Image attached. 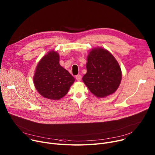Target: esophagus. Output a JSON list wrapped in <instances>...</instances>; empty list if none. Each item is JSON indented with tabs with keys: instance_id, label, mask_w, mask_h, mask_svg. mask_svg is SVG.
<instances>
[{
	"instance_id": "esophagus-1",
	"label": "esophagus",
	"mask_w": 155,
	"mask_h": 155,
	"mask_svg": "<svg viewBox=\"0 0 155 155\" xmlns=\"http://www.w3.org/2000/svg\"><path fill=\"white\" fill-rule=\"evenodd\" d=\"M75 77H76V79H77V80L78 81H80L81 80V77L80 75H76Z\"/></svg>"
}]
</instances>
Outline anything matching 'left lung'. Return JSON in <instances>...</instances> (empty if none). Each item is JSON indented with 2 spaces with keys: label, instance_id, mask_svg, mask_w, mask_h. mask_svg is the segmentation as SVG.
Here are the masks:
<instances>
[{
  "label": "left lung",
  "instance_id": "1",
  "mask_svg": "<svg viewBox=\"0 0 155 155\" xmlns=\"http://www.w3.org/2000/svg\"><path fill=\"white\" fill-rule=\"evenodd\" d=\"M87 72L83 81L90 91L97 97H105L115 93L122 77L120 65L108 50L97 47L87 58Z\"/></svg>",
  "mask_w": 155,
  "mask_h": 155
}]
</instances>
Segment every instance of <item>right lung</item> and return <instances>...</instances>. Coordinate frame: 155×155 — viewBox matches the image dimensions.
Masks as SVG:
<instances>
[{
    "instance_id": "obj_1",
    "label": "right lung",
    "mask_w": 155,
    "mask_h": 155,
    "mask_svg": "<svg viewBox=\"0 0 155 155\" xmlns=\"http://www.w3.org/2000/svg\"><path fill=\"white\" fill-rule=\"evenodd\" d=\"M37 91L43 97L59 100L67 94L74 77L59 64V55L50 51L38 63L34 76Z\"/></svg>"
}]
</instances>
